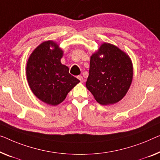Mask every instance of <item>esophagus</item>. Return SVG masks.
Segmentation results:
<instances>
[{
  "label": "esophagus",
  "mask_w": 160,
  "mask_h": 160,
  "mask_svg": "<svg viewBox=\"0 0 160 160\" xmlns=\"http://www.w3.org/2000/svg\"><path fill=\"white\" fill-rule=\"evenodd\" d=\"M78 79L80 80V81L81 82H83V81H84V79H83L82 76H81V75H78Z\"/></svg>",
  "instance_id": "34e87169"
}]
</instances>
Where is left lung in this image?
Segmentation results:
<instances>
[{
  "instance_id": "8db88e82",
  "label": "left lung",
  "mask_w": 160,
  "mask_h": 160,
  "mask_svg": "<svg viewBox=\"0 0 160 160\" xmlns=\"http://www.w3.org/2000/svg\"><path fill=\"white\" fill-rule=\"evenodd\" d=\"M103 55L104 57H99ZM133 78L132 61L117 47L108 43L90 57L86 87L101 105L121 101L129 89Z\"/></svg>"
}]
</instances>
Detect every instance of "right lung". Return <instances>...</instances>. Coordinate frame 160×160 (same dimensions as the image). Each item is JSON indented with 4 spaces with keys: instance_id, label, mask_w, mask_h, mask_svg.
Segmentation results:
<instances>
[{
    "instance_id": "add662e5",
    "label": "right lung",
    "mask_w": 160,
    "mask_h": 160,
    "mask_svg": "<svg viewBox=\"0 0 160 160\" xmlns=\"http://www.w3.org/2000/svg\"><path fill=\"white\" fill-rule=\"evenodd\" d=\"M52 46L54 49L51 50ZM63 52L52 41L43 42L28 58L27 76L33 93L39 100L56 106L80 82L69 73L68 67L62 65Z\"/></svg>"
}]
</instances>
